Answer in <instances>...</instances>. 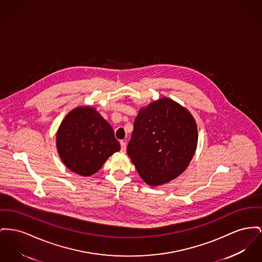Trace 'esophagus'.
I'll return each mask as SVG.
<instances>
[{
  "mask_svg": "<svg viewBox=\"0 0 262 262\" xmlns=\"http://www.w3.org/2000/svg\"><path fill=\"white\" fill-rule=\"evenodd\" d=\"M125 149H126V143L123 140H121V151L125 152Z\"/></svg>",
  "mask_w": 262,
  "mask_h": 262,
  "instance_id": "obj_1",
  "label": "esophagus"
}]
</instances>
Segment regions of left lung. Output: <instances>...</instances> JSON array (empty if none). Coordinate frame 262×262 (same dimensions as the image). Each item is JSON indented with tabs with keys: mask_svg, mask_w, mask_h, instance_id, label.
<instances>
[{
	"mask_svg": "<svg viewBox=\"0 0 262 262\" xmlns=\"http://www.w3.org/2000/svg\"><path fill=\"white\" fill-rule=\"evenodd\" d=\"M198 143L191 113L167 97L139 110L127 154L149 186L168 183L189 166Z\"/></svg>",
	"mask_w": 262,
	"mask_h": 262,
	"instance_id": "left-lung-1",
	"label": "left lung"
}]
</instances>
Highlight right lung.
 I'll use <instances>...</instances> for the list:
<instances>
[{
    "mask_svg": "<svg viewBox=\"0 0 262 262\" xmlns=\"http://www.w3.org/2000/svg\"><path fill=\"white\" fill-rule=\"evenodd\" d=\"M56 147L65 166L81 176L98 172L111 155L121 149L113 127L91 106H79L63 119Z\"/></svg>",
    "mask_w": 262,
    "mask_h": 262,
    "instance_id": "add662e5",
    "label": "right lung"
}]
</instances>
